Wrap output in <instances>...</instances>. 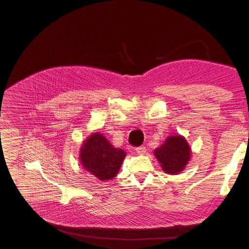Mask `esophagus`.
<instances>
[{
	"instance_id": "esophagus-1",
	"label": "esophagus",
	"mask_w": 249,
	"mask_h": 249,
	"mask_svg": "<svg viewBox=\"0 0 249 249\" xmlns=\"http://www.w3.org/2000/svg\"><path fill=\"white\" fill-rule=\"evenodd\" d=\"M135 151H136V153H137L138 155H144V154L146 153V147H145V146L137 147V148L135 149Z\"/></svg>"
}]
</instances>
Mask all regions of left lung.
Wrapping results in <instances>:
<instances>
[{
	"instance_id": "1",
	"label": "left lung",
	"mask_w": 249,
	"mask_h": 249,
	"mask_svg": "<svg viewBox=\"0 0 249 249\" xmlns=\"http://www.w3.org/2000/svg\"><path fill=\"white\" fill-rule=\"evenodd\" d=\"M155 155L166 173L176 174L184 169L190 159L191 150L183 137L171 136L155 151Z\"/></svg>"
}]
</instances>
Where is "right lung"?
Listing matches in <instances>:
<instances>
[{
  "mask_svg": "<svg viewBox=\"0 0 249 249\" xmlns=\"http://www.w3.org/2000/svg\"><path fill=\"white\" fill-rule=\"evenodd\" d=\"M126 153L114 148L102 134L90 135L81 148L80 160L86 170L100 180L116 176Z\"/></svg>",
  "mask_w": 249,
  "mask_h": 249,
  "instance_id": "right-lung-1",
  "label": "right lung"
}]
</instances>
